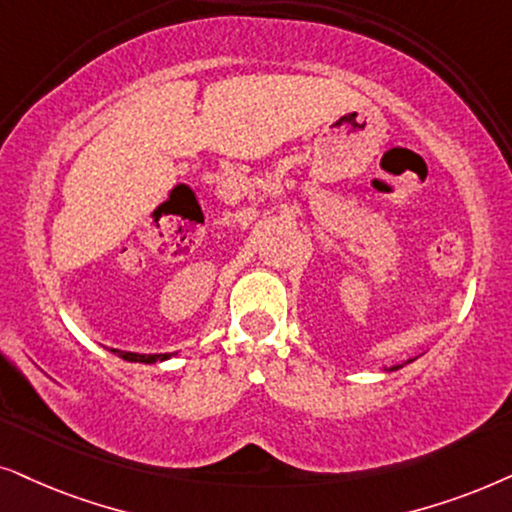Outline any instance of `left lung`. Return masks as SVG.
Returning a JSON list of instances; mask_svg holds the SVG:
<instances>
[{"label": "left lung", "mask_w": 512, "mask_h": 512, "mask_svg": "<svg viewBox=\"0 0 512 512\" xmlns=\"http://www.w3.org/2000/svg\"><path fill=\"white\" fill-rule=\"evenodd\" d=\"M412 360H417V358H410V360H405V363H398V365H391V367H386V370H400V367H405L407 363H412Z\"/></svg>", "instance_id": "obj_1"}]
</instances>
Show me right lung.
Here are the masks:
<instances>
[{"mask_svg":"<svg viewBox=\"0 0 512 512\" xmlns=\"http://www.w3.org/2000/svg\"><path fill=\"white\" fill-rule=\"evenodd\" d=\"M112 353H117L119 358L128 360V363H145V365H154V363H163V360L177 356L175 353H133V351H121V349H109Z\"/></svg>","mask_w":512,"mask_h":512,"instance_id":"right-lung-1","label":"right lung"}]
</instances>
